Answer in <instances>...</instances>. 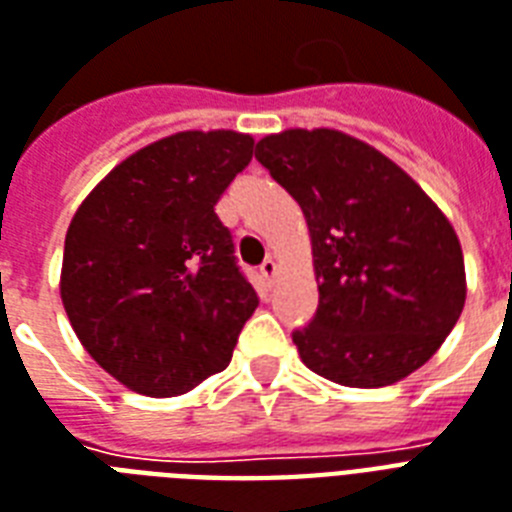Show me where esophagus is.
Returning a JSON list of instances; mask_svg holds the SVG:
<instances>
[{
  "instance_id": "34e87169",
  "label": "esophagus",
  "mask_w": 512,
  "mask_h": 512,
  "mask_svg": "<svg viewBox=\"0 0 512 512\" xmlns=\"http://www.w3.org/2000/svg\"><path fill=\"white\" fill-rule=\"evenodd\" d=\"M273 276H276V263H273L271 257H268V260H265V263L260 265V279H263L265 287H271Z\"/></svg>"
}]
</instances>
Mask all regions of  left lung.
I'll return each instance as SVG.
<instances>
[{
    "label": "left lung",
    "instance_id": "8db88e82",
    "mask_svg": "<svg viewBox=\"0 0 512 512\" xmlns=\"http://www.w3.org/2000/svg\"><path fill=\"white\" fill-rule=\"evenodd\" d=\"M306 217L319 306L292 333L306 368L341 386H389L440 349L464 308L451 222L397 163L333 128L257 142Z\"/></svg>",
    "mask_w": 512,
    "mask_h": 512
}]
</instances>
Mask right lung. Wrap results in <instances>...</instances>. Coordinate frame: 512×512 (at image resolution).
<instances>
[{
  "instance_id": "obj_1",
  "label": "right lung",
  "mask_w": 512,
  "mask_h": 512,
  "mask_svg": "<svg viewBox=\"0 0 512 512\" xmlns=\"http://www.w3.org/2000/svg\"><path fill=\"white\" fill-rule=\"evenodd\" d=\"M255 139L182 131L115 166L66 230L61 300L74 333L120 384L185 395L228 368L257 308L214 212Z\"/></svg>"
}]
</instances>
